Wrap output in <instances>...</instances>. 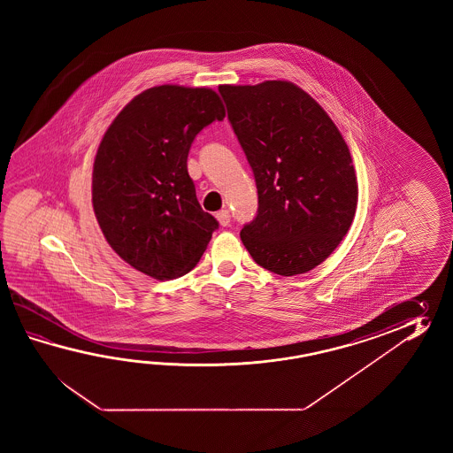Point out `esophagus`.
Wrapping results in <instances>:
<instances>
[{"mask_svg": "<svg viewBox=\"0 0 453 453\" xmlns=\"http://www.w3.org/2000/svg\"><path fill=\"white\" fill-rule=\"evenodd\" d=\"M215 217H217V220H219V223H220L222 226H228V225H230L231 215L226 209L215 213Z\"/></svg>", "mask_w": 453, "mask_h": 453, "instance_id": "1", "label": "esophagus"}]
</instances>
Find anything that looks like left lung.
I'll return each mask as SVG.
<instances>
[{"instance_id":"obj_1","label":"left lung","mask_w":453,"mask_h":453,"mask_svg":"<svg viewBox=\"0 0 453 453\" xmlns=\"http://www.w3.org/2000/svg\"><path fill=\"white\" fill-rule=\"evenodd\" d=\"M219 92L257 186V213L241 241L260 267L306 273L335 250L357 212L347 142L324 108L288 81Z\"/></svg>"}]
</instances>
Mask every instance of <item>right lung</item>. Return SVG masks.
Returning a JSON list of instances; mask_svg holds the SVG:
<instances>
[{"mask_svg": "<svg viewBox=\"0 0 453 453\" xmlns=\"http://www.w3.org/2000/svg\"><path fill=\"white\" fill-rule=\"evenodd\" d=\"M223 118L212 88L152 87L119 111L98 145L96 222L116 254L152 279L193 270L219 228L196 197L188 154L194 137Z\"/></svg>", "mask_w": 453, "mask_h": 453, "instance_id": "right-lung-1", "label": "right lung"}]
</instances>
